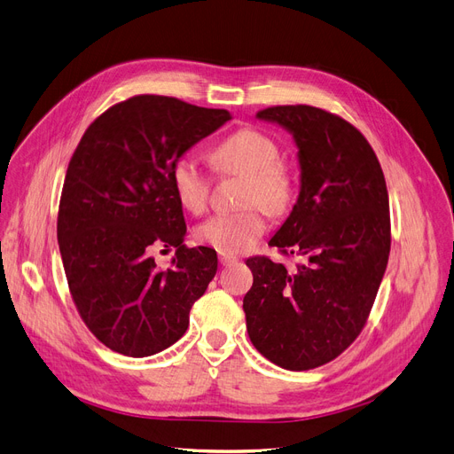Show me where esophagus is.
I'll list each match as a JSON object with an SVG mask.
<instances>
[{
  "label": "esophagus",
  "mask_w": 454,
  "mask_h": 454,
  "mask_svg": "<svg viewBox=\"0 0 454 454\" xmlns=\"http://www.w3.org/2000/svg\"><path fill=\"white\" fill-rule=\"evenodd\" d=\"M218 262H221V265H231V263L238 262V258L231 256V254H221V256H218Z\"/></svg>",
  "instance_id": "1"
}]
</instances>
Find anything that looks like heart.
Listing matches in <instances>:
<instances>
[{"label":"heart","instance_id":"1","mask_svg":"<svg viewBox=\"0 0 454 454\" xmlns=\"http://www.w3.org/2000/svg\"><path fill=\"white\" fill-rule=\"evenodd\" d=\"M209 160L218 174H239L245 177L241 189V213H218L201 223L194 236L198 243L223 254H238L253 247L265 231V216L286 211L294 200V179L288 168L280 164V149L267 134L243 129L211 149ZM172 187L183 209L201 213L207 206L211 176L192 157H181L172 166Z\"/></svg>","mask_w":454,"mask_h":454}]
</instances>
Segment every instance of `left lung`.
I'll return each mask as SVG.
<instances>
[{"instance_id":"1","label":"left lung","mask_w":454,"mask_h":454,"mask_svg":"<svg viewBox=\"0 0 454 454\" xmlns=\"http://www.w3.org/2000/svg\"><path fill=\"white\" fill-rule=\"evenodd\" d=\"M256 117L297 145L299 196L270 245L305 262L288 271L265 256L247 260V331L265 359L309 371L339 357L366 324L391 250L389 194L374 149L342 117L307 105Z\"/></svg>"}]
</instances>
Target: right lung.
Masks as SVG:
<instances>
[{
	"label": "right lung",
	"instance_id": "add662e5",
	"mask_svg": "<svg viewBox=\"0 0 454 454\" xmlns=\"http://www.w3.org/2000/svg\"><path fill=\"white\" fill-rule=\"evenodd\" d=\"M228 120V110L137 95L97 117L67 168L58 215L67 282L83 324L117 354L147 357L177 342L216 273L213 248L183 245L170 176ZM160 246L176 247L168 270L150 256Z\"/></svg>",
	"mask_w": 454,
	"mask_h": 454
}]
</instances>
